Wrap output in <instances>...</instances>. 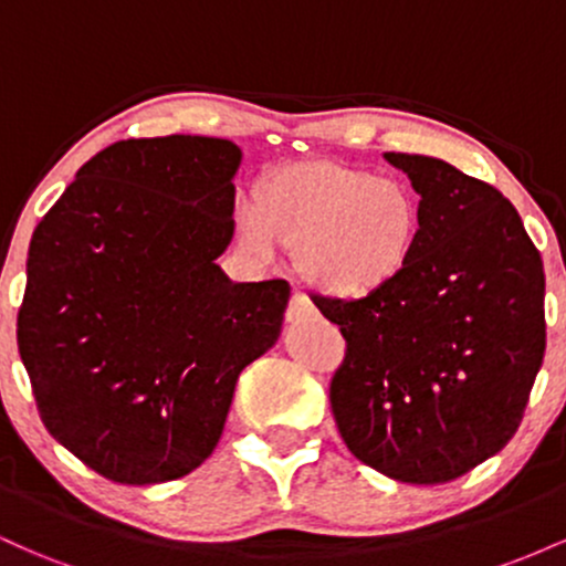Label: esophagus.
<instances>
[{
	"mask_svg": "<svg viewBox=\"0 0 566 566\" xmlns=\"http://www.w3.org/2000/svg\"><path fill=\"white\" fill-rule=\"evenodd\" d=\"M316 311H314V305L308 303V297L303 295L301 290H292V297H290V303H287V322H301V319H305V316H314Z\"/></svg>",
	"mask_w": 566,
	"mask_h": 566,
	"instance_id": "esophagus-1",
	"label": "esophagus"
}]
</instances>
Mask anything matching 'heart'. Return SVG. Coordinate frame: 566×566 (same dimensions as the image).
I'll use <instances>...</instances> for the list:
<instances>
[{"label": "heart", "mask_w": 566, "mask_h": 566, "mask_svg": "<svg viewBox=\"0 0 566 566\" xmlns=\"http://www.w3.org/2000/svg\"><path fill=\"white\" fill-rule=\"evenodd\" d=\"M418 193L396 178L303 161L263 180L258 205L233 212L247 255L274 261L279 244L297 247V269L311 287L337 301H369L412 263L420 242Z\"/></svg>", "instance_id": "heart-1"}]
</instances>
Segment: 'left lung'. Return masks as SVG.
<instances>
[{
    "label": "left lung",
    "mask_w": 566,
    "mask_h": 566,
    "mask_svg": "<svg viewBox=\"0 0 566 566\" xmlns=\"http://www.w3.org/2000/svg\"><path fill=\"white\" fill-rule=\"evenodd\" d=\"M386 159L420 193L407 271L369 301L311 297L340 327L329 382L354 458L407 484H444L503 450L545 354V274L495 186L420 154Z\"/></svg>",
    "instance_id": "1"
}]
</instances>
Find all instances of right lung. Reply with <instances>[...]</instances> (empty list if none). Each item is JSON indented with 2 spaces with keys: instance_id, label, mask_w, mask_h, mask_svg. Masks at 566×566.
<instances>
[{
  "instance_id": "1",
  "label": "right lung",
  "mask_w": 566,
  "mask_h": 566,
  "mask_svg": "<svg viewBox=\"0 0 566 566\" xmlns=\"http://www.w3.org/2000/svg\"><path fill=\"white\" fill-rule=\"evenodd\" d=\"M239 159L201 135L112 143L31 237L18 350L39 418L116 484L199 469L282 329L287 282L233 284L216 263Z\"/></svg>"
}]
</instances>
